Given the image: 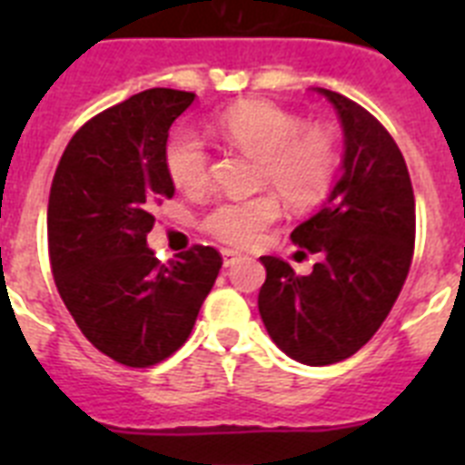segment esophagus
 <instances>
[{
	"instance_id": "obj_1",
	"label": "esophagus",
	"mask_w": 465,
	"mask_h": 465,
	"mask_svg": "<svg viewBox=\"0 0 465 465\" xmlns=\"http://www.w3.org/2000/svg\"><path fill=\"white\" fill-rule=\"evenodd\" d=\"M221 256H223V268H232V265L240 261L237 252H232V249H223V252H221Z\"/></svg>"
}]
</instances>
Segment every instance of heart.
Wrapping results in <instances>:
<instances>
[{
    "instance_id": "b5f03b06",
    "label": "heart",
    "mask_w": 465,
    "mask_h": 465,
    "mask_svg": "<svg viewBox=\"0 0 465 465\" xmlns=\"http://www.w3.org/2000/svg\"><path fill=\"white\" fill-rule=\"evenodd\" d=\"M213 133L261 160V183L272 186L293 207H312L331 191L338 170L335 139L326 127H302L298 116L262 100L237 102L213 121ZM167 172L179 191L197 193L209 183V153L193 133L167 146ZM279 216L277 197L225 200L204 216V230L237 249L253 246Z\"/></svg>"
}]
</instances>
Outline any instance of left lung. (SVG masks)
I'll return each instance as SVG.
<instances>
[{
    "instance_id": "left-lung-1",
    "label": "left lung",
    "mask_w": 465,
    "mask_h": 465,
    "mask_svg": "<svg viewBox=\"0 0 465 465\" xmlns=\"http://www.w3.org/2000/svg\"><path fill=\"white\" fill-rule=\"evenodd\" d=\"M344 133L340 179L291 240L322 262L298 277L262 256L258 312L272 342L298 363L331 365L356 354L401 293L414 252V193L401 149L372 114L344 94L314 88Z\"/></svg>"
}]
</instances>
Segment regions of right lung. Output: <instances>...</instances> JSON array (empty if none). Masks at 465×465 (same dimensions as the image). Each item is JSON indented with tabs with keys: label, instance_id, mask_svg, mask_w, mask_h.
I'll list each match as a JSON object with an SVG mask.
<instances>
[{
	"label": "right lung",
	"instance_id": "obj_1",
	"mask_svg": "<svg viewBox=\"0 0 465 465\" xmlns=\"http://www.w3.org/2000/svg\"><path fill=\"white\" fill-rule=\"evenodd\" d=\"M195 94L151 88L90 118L67 143L48 197L60 298L102 354L149 368L182 347L223 265L195 244L167 262L146 244L153 207L174 195L170 127Z\"/></svg>",
	"mask_w": 465,
	"mask_h": 465
}]
</instances>
